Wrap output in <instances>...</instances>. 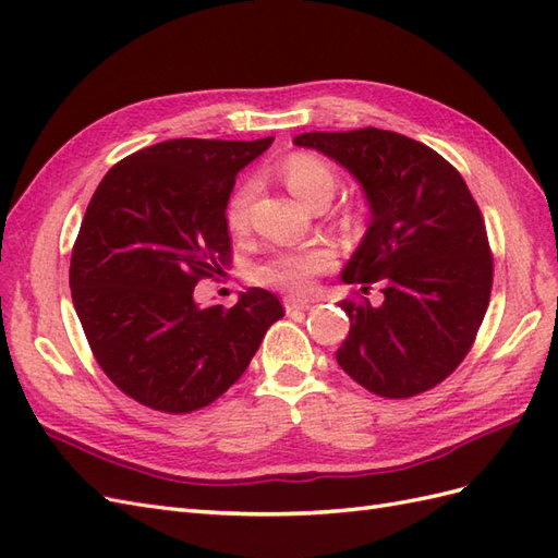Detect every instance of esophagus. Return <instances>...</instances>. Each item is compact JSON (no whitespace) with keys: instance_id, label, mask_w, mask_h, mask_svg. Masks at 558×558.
<instances>
[{"instance_id":"34e87169","label":"esophagus","mask_w":558,"mask_h":558,"mask_svg":"<svg viewBox=\"0 0 558 558\" xmlns=\"http://www.w3.org/2000/svg\"><path fill=\"white\" fill-rule=\"evenodd\" d=\"M283 307H286V314H295V312H305V310H310V307H312V302H310V300H295V298H286Z\"/></svg>"}]
</instances>
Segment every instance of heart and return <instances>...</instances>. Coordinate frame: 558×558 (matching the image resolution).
Segmentation results:
<instances>
[{
	"label": "heart",
	"mask_w": 558,
	"mask_h": 558,
	"mask_svg": "<svg viewBox=\"0 0 558 558\" xmlns=\"http://www.w3.org/2000/svg\"><path fill=\"white\" fill-rule=\"evenodd\" d=\"M281 177L286 185L307 205L326 199L335 193L337 172L335 167L320 156L295 150L281 162ZM258 185L253 179H244L232 191L226 221L234 232H244L248 228V214ZM335 265V251L328 244H307L295 248H279L253 269V281L267 289H277L289 295H305L312 291L316 275H324Z\"/></svg>",
	"instance_id": "b5f03b06"
}]
</instances>
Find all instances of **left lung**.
<instances>
[{"mask_svg":"<svg viewBox=\"0 0 558 558\" xmlns=\"http://www.w3.org/2000/svg\"><path fill=\"white\" fill-rule=\"evenodd\" d=\"M293 144L340 162L369 205L342 281L361 293L377 283L384 300L340 302L351 330L337 363L381 398L428 391L465 359L492 298L494 258L477 202L456 167L398 132H305Z\"/></svg>","mask_w":558,"mask_h":558,"instance_id":"8db88e82","label":"left lung"}]
</instances>
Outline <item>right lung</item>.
<instances>
[{
	"mask_svg": "<svg viewBox=\"0 0 558 558\" xmlns=\"http://www.w3.org/2000/svg\"><path fill=\"white\" fill-rule=\"evenodd\" d=\"M256 142L170 140L99 181L72 251L74 310L105 375L150 410L189 414L238 381L283 316L265 289L202 310L193 289L230 263L226 207Z\"/></svg>",
	"mask_w": 558,
	"mask_h": 558,
	"instance_id": "add662e5",
	"label": "right lung"
}]
</instances>
